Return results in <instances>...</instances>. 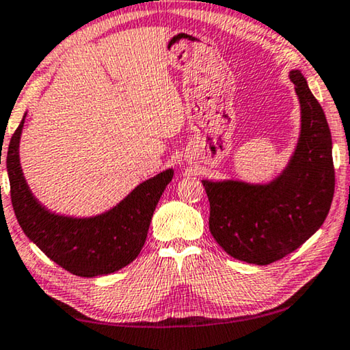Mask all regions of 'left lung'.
I'll return each instance as SVG.
<instances>
[{
  "label": "left lung",
  "instance_id": "left-lung-1",
  "mask_svg": "<svg viewBox=\"0 0 350 350\" xmlns=\"http://www.w3.org/2000/svg\"><path fill=\"white\" fill-rule=\"evenodd\" d=\"M300 103V136L291 159L267 185L203 180L209 231L236 260L266 266L299 249L324 224L335 192L332 134L299 70L289 72Z\"/></svg>",
  "mask_w": 350,
  "mask_h": 350
}]
</instances>
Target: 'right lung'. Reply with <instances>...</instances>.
I'll return each instance as SVG.
<instances>
[{
    "label": "right lung",
    "mask_w": 350,
    "mask_h": 350,
    "mask_svg": "<svg viewBox=\"0 0 350 350\" xmlns=\"http://www.w3.org/2000/svg\"><path fill=\"white\" fill-rule=\"evenodd\" d=\"M25 117L10 137L6 161L10 198L21 230L50 260L73 275H107L130 265L142 250L154 208L174 178V170L145 180L98 216L68 217L51 213L32 196L21 172L18 147Z\"/></svg>",
    "instance_id": "right-lung-1"
}]
</instances>
